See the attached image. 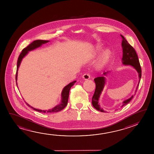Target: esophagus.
<instances>
[{"label": "esophagus", "mask_w": 154, "mask_h": 154, "mask_svg": "<svg viewBox=\"0 0 154 154\" xmlns=\"http://www.w3.org/2000/svg\"><path fill=\"white\" fill-rule=\"evenodd\" d=\"M90 78V76L88 73H84L83 75V78L84 80H88Z\"/></svg>", "instance_id": "obj_1"}]
</instances>
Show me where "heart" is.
Listing matches in <instances>:
<instances>
[{
    "mask_svg": "<svg viewBox=\"0 0 154 154\" xmlns=\"http://www.w3.org/2000/svg\"><path fill=\"white\" fill-rule=\"evenodd\" d=\"M97 50L98 51H101V48L99 47ZM111 55H112V54H111V51H109V50L106 51L103 53V54L101 56V57L100 58V60L98 62V67L99 68H101L106 64V63H107V62L111 58Z\"/></svg>",
    "mask_w": 154,
    "mask_h": 154,
    "instance_id": "heart-1",
    "label": "heart"
}]
</instances>
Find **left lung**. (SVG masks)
<instances>
[{"label": "left lung", "instance_id": "obj_1", "mask_svg": "<svg viewBox=\"0 0 154 154\" xmlns=\"http://www.w3.org/2000/svg\"><path fill=\"white\" fill-rule=\"evenodd\" d=\"M121 36L122 38V49H123V57L122 59V63L125 65H130V66H133L139 73V82L136 88V92H136L139 87L140 79L141 78V68L139 58L136 54V51L134 49V48L128 42V41L126 40L125 38H124V36L121 35ZM107 72H104L103 75H106ZM94 81L96 83V89L92 97V103L93 107L96 109H97L98 111H100L101 112H104L105 111L100 107L98 103V100L101 91H103L105 84V78L103 76L98 77L94 78ZM134 96H132L130 98L123 101L121 107H123L127 104H128L130 101H131V99Z\"/></svg>", "mask_w": 154, "mask_h": 154}]
</instances>
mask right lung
<instances>
[{
  "mask_svg": "<svg viewBox=\"0 0 154 154\" xmlns=\"http://www.w3.org/2000/svg\"><path fill=\"white\" fill-rule=\"evenodd\" d=\"M49 42L48 41L41 40H38L34 41L33 42L29 44V45H28L27 47H26V48L23 49L22 52L21 53L20 55L19 56L18 58V62H17V72H16V75H15V80H16V83L17 81V76H18V68L19 67V66L21 62L22 61V59L23 58V57L28 53L29 51H32L33 49H35V48H38L39 47H40L41 45L44 43H47ZM76 81H73L72 82H71L68 85L64 87V88H63V91L62 92L61 96H62V100L61 103L60 105H58L57 106H56L54 108H53L51 109H49L48 111H44V110H40L38 109H35L33 107L30 106L29 105H28V103H26L27 105V106L31 107L33 109L35 110V111H38L39 112H48V113H55V112H57L59 111L62 110L63 109H64L66 107V106L68 104V101L69 95V91L70 90L71 88L74 85V84L76 83Z\"/></svg>",
  "mask_w": 154,
  "mask_h": 154,
  "instance_id": "obj_1",
  "label": "right lung"
}]
</instances>
